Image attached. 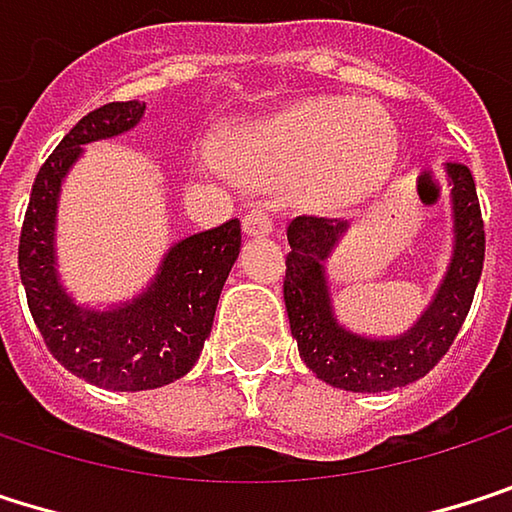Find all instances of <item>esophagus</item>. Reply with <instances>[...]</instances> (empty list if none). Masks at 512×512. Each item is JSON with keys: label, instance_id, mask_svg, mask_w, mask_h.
<instances>
[{"label": "esophagus", "instance_id": "esophagus-1", "mask_svg": "<svg viewBox=\"0 0 512 512\" xmlns=\"http://www.w3.org/2000/svg\"><path fill=\"white\" fill-rule=\"evenodd\" d=\"M271 226H274V220L265 208H250L244 214V232L247 235H265V232H271Z\"/></svg>", "mask_w": 512, "mask_h": 512}]
</instances>
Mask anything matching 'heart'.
I'll return each mask as SVG.
<instances>
[{
  "label": "heart",
  "mask_w": 512,
  "mask_h": 512,
  "mask_svg": "<svg viewBox=\"0 0 512 512\" xmlns=\"http://www.w3.org/2000/svg\"><path fill=\"white\" fill-rule=\"evenodd\" d=\"M396 157V130L382 107L343 98L304 101L259 128L241 133L232 166L262 184H304L319 205H343L367 196L387 178Z\"/></svg>",
  "instance_id": "obj_1"
}]
</instances>
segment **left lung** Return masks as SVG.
Masks as SVG:
<instances>
[{
	"label": "left lung",
	"instance_id": "1",
	"mask_svg": "<svg viewBox=\"0 0 512 512\" xmlns=\"http://www.w3.org/2000/svg\"><path fill=\"white\" fill-rule=\"evenodd\" d=\"M447 178L456 223L450 271L429 310L399 340L355 337L346 328H340L331 313L322 262L346 232V223L316 214H301L289 223L292 250L286 253L283 280L286 313L304 364L322 382L355 393H379L390 387H402L423 379L453 346L471 310L474 289L480 283L486 232L471 169L465 163H447Z\"/></svg>",
	"mask_w": 512,
	"mask_h": 512
}]
</instances>
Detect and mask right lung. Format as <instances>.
Masks as SVG:
<instances>
[{
    "label": "right lung",
    "mask_w": 512,
    "mask_h": 512,
    "mask_svg": "<svg viewBox=\"0 0 512 512\" xmlns=\"http://www.w3.org/2000/svg\"><path fill=\"white\" fill-rule=\"evenodd\" d=\"M142 113L145 104L139 101H113L65 133L35 175L17 250L29 313L50 355L74 376L110 390H151L190 373L211 334L220 289L241 247L238 220L178 241L148 292L122 310H83L62 292L53 268L62 178L86 142L125 133Z\"/></svg>",
    "instance_id": "right-lung-1"
}]
</instances>
